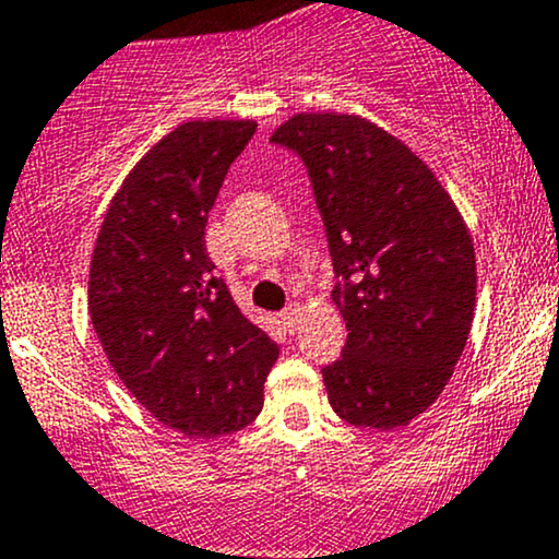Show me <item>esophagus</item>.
I'll list each match as a JSON object with an SVG mask.
<instances>
[{
  "label": "esophagus",
  "mask_w": 559,
  "mask_h": 559,
  "mask_svg": "<svg viewBox=\"0 0 559 559\" xmlns=\"http://www.w3.org/2000/svg\"><path fill=\"white\" fill-rule=\"evenodd\" d=\"M282 322L287 324V330H296L300 317H304V304H298V300H293V304H287V309L280 313Z\"/></svg>",
  "instance_id": "1"
}]
</instances>
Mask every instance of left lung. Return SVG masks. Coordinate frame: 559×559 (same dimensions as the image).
<instances>
[{"instance_id":"1","label":"left lung","mask_w":559,"mask_h":559,"mask_svg":"<svg viewBox=\"0 0 559 559\" xmlns=\"http://www.w3.org/2000/svg\"><path fill=\"white\" fill-rule=\"evenodd\" d=\"M272 142L298 153L328 229L348 341L322 369L356 428L409 425L441 396L475 311V248L436 174L378 123L298 112Z\"/></svg>"}]
</instances>
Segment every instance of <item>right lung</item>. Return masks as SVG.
Masks as SVG:
<instances>
[{
  "label": "right lung",
  "mask_w": 559,
  "mask_h": 559,
  "mask_svg": "<svg viewBox=\"0 0 559 559\" xmlns=\"http://www.w3.org/2000/svg\"><path fill=\"white\" fill-rule=\"evenodd\" d=\"M255 121H187L144 153L110 200L90 266V317L123 385L190 438L259 417L280 348L213 277L205 224Z\"/></svg>",
  "instance_id": "obj_1"
}]
</instances>
